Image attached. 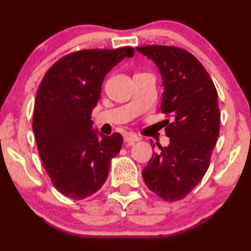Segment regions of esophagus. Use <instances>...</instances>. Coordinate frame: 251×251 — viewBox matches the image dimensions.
<instances>
[{"instance_id":"34e87169","label":"esophagus","mask_w":251,"mask_h":251,"mask_svg":"<svg viewBox=\"0 0 251 251\" xmlns=\"http://www.w3.org/2000/svg\"><path fill=\"white\" fill-rule=\"evenodd\" d=\"M124 140L127 144H133L139 140V137H138L137 134L132 133V132H126V133L124 134Z\"/></svg>"}]
</instances>
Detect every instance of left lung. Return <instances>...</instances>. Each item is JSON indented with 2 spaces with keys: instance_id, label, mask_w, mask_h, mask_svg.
I'll return each instance as SVG.
<instances>
[{
  "instance_id": "obj_1",
  "label": "left lung",
  "mask_w": 251,
  "mask_h": 251,
  "mask_svg": "<svg viewBox=\"0 0 251 251\" xmlns=\"http://www.w3.org/2000/svg\"><path fill=\"white\" fill-rule=\"evenodd\" d=\"M135 50L157 65L164 86L160 108L172 119L165 120L170 145H158L160 152H153L143 170L144 181L164 201L183 200L206 174L217 143V91L203 65L188 50L159 45Z\"/></svg>"
}]
</instances>
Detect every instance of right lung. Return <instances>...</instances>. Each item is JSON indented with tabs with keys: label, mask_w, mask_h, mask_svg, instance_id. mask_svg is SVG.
Wrapping results in <instances>:
<instances>
[{
	"label": "right lung",
	"mask_w": 251,
	"mask_h": 251,
	"mask_svg": "<svg viewBox=\"0 0 251 251\" xmlns=\"http://www.w3.org/2000/svg\"><path fill=\"white\" fill-rule=\"evenodd\" d=\"M132 47L67 54L43 76L35 98L33 132L43 168L60 194L73 200L94 195L107 179L123 135L93 131L91 114L106 74Z\"/></svg>",
	"instance_id": "right-lung-1"
}]
</instances>
